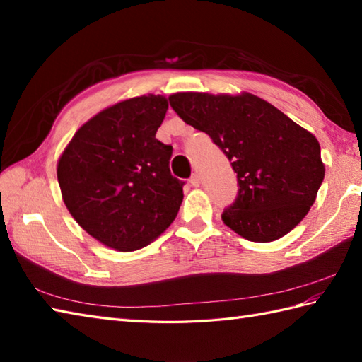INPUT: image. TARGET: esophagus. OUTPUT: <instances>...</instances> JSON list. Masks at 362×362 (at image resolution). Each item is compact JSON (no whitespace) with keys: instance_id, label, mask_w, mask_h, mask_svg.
Instances as JSON below:
<instances>
[{"instance_id":"34e87169","label":"esophagus","mask_w":362,"mask_h":362,"mask_svg":"<svg viewBox=\"0 0 362 362\" xmlns=\"http://www.w3.org/2000/svg\"><path fill=\"white\" fill-rule=\"evenodd\" d=\"M189 183H191V185H193V187H199V185H201V177H199V174H193V175H191Z\"/></svg>"}]
</instances>
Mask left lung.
Masks as SVG:
<instances>
[{
	"mask_svg": "<svg viewBox=\"0 0 362 362\" xmlns=\"http://www.w3.org/2000/svg\"><path fill=\"white\" fill-rule=\"evenodd\" d=\"M174 112L209 134L232 163L238 197L222 221L253 243L289 233L316 201L325 177L317 138L252 93L169 96Z\"/></svg>",
	"mask_w": 362,
	"mask_h": 362,
	"instance_id": "1",
	"label": "left lung"
}]
</instances>
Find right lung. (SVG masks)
<instances>
[{"label":"right lung","mask_w":362,"mask_h":362,"mask_svg":"<svg viewBox=\"0 0 362 362\" xmlns=\"http://www.w3.org/2000/svg\"><path fill=\"white\" fill-rule=\"evenodd\" d=\"M166 110L161 95L107 107L79 127L57 161L68 211L107 247L141 249L179 213L183 183L169 171L173 146L156 138Z\"/></svg>","instance_id":"add662e5"}]
</instances>
